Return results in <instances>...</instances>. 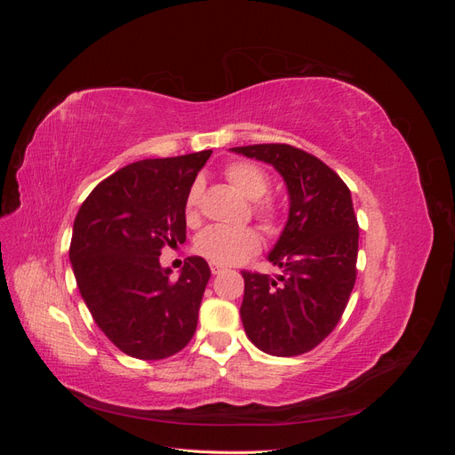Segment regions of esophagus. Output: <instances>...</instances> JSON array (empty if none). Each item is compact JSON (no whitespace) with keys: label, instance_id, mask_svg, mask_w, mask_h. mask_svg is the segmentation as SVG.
<instances>
[{"label":"esophagus","instance_id":"esophagus-1","mask_svg":"<svg viewBox=\"0 0 455 455\" xmlns=\"http://www.w3.org/2000/svg\"><path fill=\"white\" fill-rule=\"evenodd\" d=\"M226 267L224 266H218V264H211V271H212V275H218V273H222Z\"/></svg>","mask_w":455,"mask_h":455}]
</instances>
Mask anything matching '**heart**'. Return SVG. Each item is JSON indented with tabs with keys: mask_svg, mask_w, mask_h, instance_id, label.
I'll use <instances>...</instances> for the list:
<instances>
[{
	"mask_svg": "<svg viewBox=\"0 0 455 455\" xmlns=\"http://www.w3.org/2000/svg\"><path fill=\"white\" fill-rule=\"evenodd\" d=\"M228 180L235 186L244 197L254 201V211L267 229L277 226L279 209L271 199H261L269 189V176L258 164L249 161H237L226 167ZM201 199V184L189 188L186 197V211L194 216ZM261 246L259 233L254 228H228L211 226L203 229L196 239V251L199 256L211 259L218 266H235L256 254Z\"/></svg>",
	"mask_w": 455,
	"mask_h": 455,
	"instance_id": "obj_1",
	"label": "heart"
}]
</instances>
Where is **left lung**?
<instances>
[{"mask_svg": "<svg viewBox=\"0 0 455 455\" xmlns=\"http://www.w3.org/2000/svg\"><path fill=\"white\" fill-rule=\"evenodd\" d=\"M231 151L273 164L291 199L286 226L267 256L283 273L243 271L244 332L267 355L307 353L336 328L355 286L359 224L351 191L299 148L254 144Z\"/></svg>", "mask_w": 455, "mask_h": 455, "instance_id": "1", "label": "left lung"}]
</instances>
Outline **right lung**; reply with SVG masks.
I'll use <instances>...</instances> for the list:
<instances>
[{"mask_svg": "<svg viewBox=\"0 0 455 455\" xmlns=\"http://www.w3.org/2000/svg\"><path fill=\"white\" fill-rule=\"evenodd\" d=\"M211 154L131 163L96 186L76 216L70 261L81 298L134 359H167L196 334L209 264L191 256L172 279L159 256L186 241V197Z\"/></svg>", "mask_w": 455, "mask_h": 455, "instance_id": "add662e5", "label": "right lung"}]
</instances>
